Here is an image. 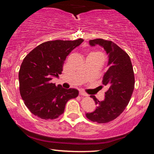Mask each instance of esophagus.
Returning <instances> with one entry per match:
<instances>
[{
  "instance_id": "1",
  "label": "esophagus",
  "mask_w": 154,
  "mask_h": 154,
  "mask_svg": "<svg viewBox=\"0 0 154 154\" xmlns=\"http://www.w3.org/2000/svg\"><path fill=\"white\" fill-rule=\"evenodd\" d=\"M79 94H80L81 96H88L87 94H85V92H83V91H80V92H79Z\"/></svg>"
}]
</instances>
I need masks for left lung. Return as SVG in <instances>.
<instances>
[{
    "instance_id": "1",
    "label": "left lung",
    "mask_w": 154,
    "mask_h": 154,
    "mask_svg": "<svg viewBox=\"0 0 154 154\" xmlns=\"http://www.w3.org/2000/svg\"><path fill=\"white\" fill-rule=\"evenodd\" d=\"M89 43L91 46L102 47L108 55V69L103 76V84L107 85L109 89L102 101L95 96H90L97 107L85 116L92 122L107 123L118 118L131 98L134 88L133 67L126 52L112 41L96 38L90 40Z\"/></svg>"
}]
</instances>
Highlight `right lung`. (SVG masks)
I'll return each instance as SVG.
<instances>
[{
  "label": "right lung",
  "mask_w": 154,
  "mask_h": 154,
  "mask_svg": "<svg viewBox=\"0 0 154 154\" xmlns=\"http://www.w3.org/2000/svg\"><path fill=\"white\" fill-rule=\"evenodd\" d=\"M83 41L56 40L41 43L23 60L19 71L20 92L25 105L35 116L54 119L64 113L65 105L79 91L51 83L62 73L66 56Z\"/></svg>",
  "instance_id": "1"
}]
</instances>
